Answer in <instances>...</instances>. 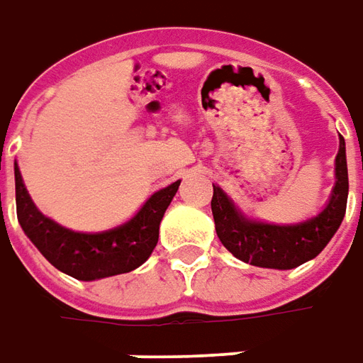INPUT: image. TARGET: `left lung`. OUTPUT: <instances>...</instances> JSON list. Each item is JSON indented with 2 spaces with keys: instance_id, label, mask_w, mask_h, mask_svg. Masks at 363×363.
I'll return each mask as SVG.
<instances>
[{
  "instance_id": "obj_1",
  "label": "left lung",
  "mask_w": 363,
  "mask_h": 363,
  "mask_svg": "<svg viewBox=\"0 0 363 363\" xmlns=\"http://www.w3.org/2000/svg\"><path fill=\"white\" fill-rule=\"evenodd\" d=\"M338 154L334 160V187L325 209L315 217L276 225L250 218L218 186H213L211 211L215 218L218 240L235 258L250 266L269 269H293L318 256L342 225L348 201V164L346 143L338 138Z\"/></svg>"
}]
</instances>
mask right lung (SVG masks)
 Listing matches in <instances>:
<instances>
[{
	"label": "right lung",
	"mask_w": 363,
	"mask_h": 363,
	"mask_svg": "<svg viewBox=\"0 0 363 363\" xmlns=\"http://www.w3.org/2000/svg\"><path fill=\"white\" fill-rule=\"evenodd\" d=\"M182 179L162 187L127 223L101 233H79L43 215L30 199L15 162V201L23 233L54 268L79 281L119 276L143 266L156 248L160 223Z\"/></svg>",
	"instance_id": "right-lung-1"
}]
</instances>
